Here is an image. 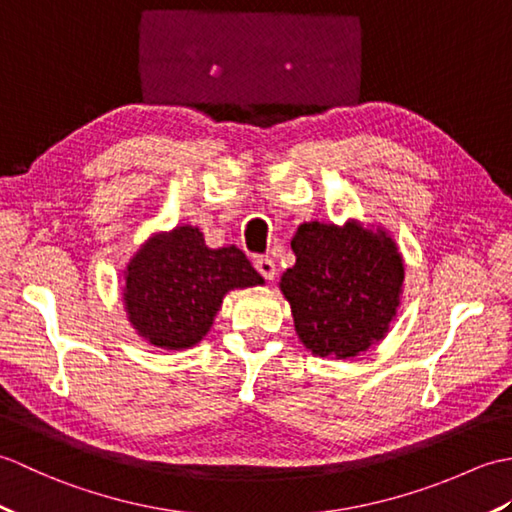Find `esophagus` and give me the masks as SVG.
I'll return each mask as SVG.
<instances>
[{"instance_id": "34e87169", "label": "esophagus", "mask_w": 512, "mask_h": 512, "mask_svg": "<svg viewBox=\"0 0 512 512\" xmlns=\"http://www.w3.org/2000/svg\"><path fill=\"white\" fill-rule=\"evenodd\" d=\"M255 268H257V273L262 275L264 279H275V275H277V266H275V262L270 257H257L255 259Z\"/></svg>"}]
</instances>
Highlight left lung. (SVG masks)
Returning a JSON list of instances; mask_svg holds the SVG:
<instances>
[{"mask_svg":"<svg viewBox=\"0 0 512 512\" xmlns=\"http://www.w3.org/2000/svg\"><path fill=\"white\" fill-rule=\"evenodd\" d=\"M297 262L279 281L299 341L314 356L354 358L385 339L405 262L383 226L303 222L292 237Z\"/></svg>","mask_w":512,"mask_h":512,"instance_id":"1","label":"left lung"}]
</instances>
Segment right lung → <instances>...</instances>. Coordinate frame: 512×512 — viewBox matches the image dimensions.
Listing matches in <instances>:
<instances>
[{"instance_id": "1", "label": "right lung", "mask_w": 512, "mask_h": 512, "mask_svg": "<svg viewBox=\"0 0 512 512\" xmlns=\"http://www.w3.org/2000/svg\"><path fill=\"white\" fill-rule=\"evenodd\" d=\"M264 279L237 246L209 248L198 226L154 233L129 259L123 303L138 336L162 350H189L211 330L226 292Z\"/></svg>"}]
</instances>
